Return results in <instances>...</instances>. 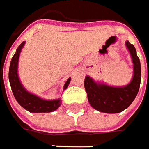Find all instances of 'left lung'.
<instances>
[{
    "instance_id": "obj_1",
    "label": "left lung",
    "mask_w": 149,
    "mask_h": 149,
    "mask_svg": "<svg viewBox=\"0 0 149 149\" xmlns=\"http://www.w3.org/2000/svg\"><path fill=\"white\" fill-rule=\"evenodd\" d=\"M134 64V75L131 82L125 87H111L96 84L88 76L84 79V88L89 104L95 109L106 113H118L135 100L141 84V64L136 48L128 41L125 42Z\"/></svg>"
}]
</instances>
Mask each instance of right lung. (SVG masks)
Returning <instances> with one entry per match:
<instances>
[{"instance_id": "right-lung-1", "label": "right lung", "mask_w": 149, "mask_h": 149, "mask_svg": "<svg viewBox=\"0 0 149 149\" xmlns=\"http://www.w3.org/2000/svg\"><path fill=\"white\" fill-rule=\"evenodd\" d=\"M24 45L23 42L16 50L15 54L12 58L9 67V82L12 88L13 94L18 103L24 109L31 113H50L55 111L61 106V100L45 101L36 95L29 93L22 86L18 76V62L22 47ZM71 78H69L65 84L64 89L67 88L70 84Z\"/></svg>"}]
</instances>
